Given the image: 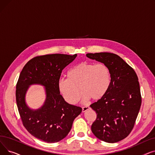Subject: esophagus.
<instances>
[{"mask_svg":"<svg viewBox=\"0 0 155 155\" xmlns=\"http://www.w3.org/2000/svg\"><path fill=\"white\" fill-rule=\"evenodd\" d=\"M89 109H90V107H89L88 106H85V107H82V112H86L87 110H88Z\"/></svg>","mask_w":155,"mask_h":155,"instance_id":"34e87169","label":"esophagus"}]
</instances>
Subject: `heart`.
<instances>
[{
  "instance_id": "heart-1",
  "label": "heart",
  "mask_w": 155,
  "mask_h": 155,
  "mask_svg": "<svg viewBox=\"0 0 155 155\" xmlns=\"http://www.w3.org/2000/svg\"><path fill=\"white\" fill-rule=\"evenodd\" d=\"M68 78L58 81V88L64 99L70 104H76L82 92V101H97L107 93L111 82L110 73L106 65L80 63L67 72Z\"/></svg>"
}]
</instances>
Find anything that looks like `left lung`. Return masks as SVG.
Masks as SVG:
<instances>
[{"label": "left lung", "mask_w": 155, "mask_h": 155, "mask_svg": "<svg viewBox=\"0 0 155 155\" xmlns=\"http://www.w3.org/2000/svg\"><path fill=\"white\" fill-rule=\"evenodd\" d=\"M86 56L106 65L111 77L107 93L90 105L97 114L92 131L103 141L117 143L131 133L140 109L141 96L138 78L134 70L116 54L101 52Z\"/></svg>", "instance_id": "8db88e82"}]
</instances>
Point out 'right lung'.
I'll use <instances>...</instances> for the list:
<instances>
[{"mask_svg": "<svg viewBox=\"0 0 155 155\" xmlns=\"http://www.w3.org/2000/svg\"><path fill=\"white\" fill-rule=\"evenodd\" d=\"M77 54H52L37 56L24 67L16 85V102L23 125L35 137L47 143H56L66 137L74 119L82 111L80 107L64 101L58 88L62 70L74 60ZM32 84L44 87L46 98L39 108L27 104L25 96Z\"/></svg>", "mask_w": 155, "mask_h": 155, "instance_id": "obj_1", "label": "right lung"}]
</instances>
